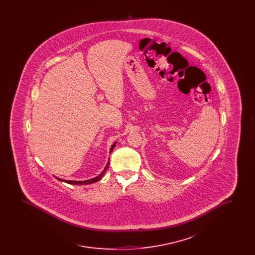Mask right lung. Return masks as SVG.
<instances>
[{
	"label": "right lung",
	"instance_id": "obj_1",
	"mask_svg": "<svg viewBox=\"0 0 255 255\" xmlns=\"http://www.w3.org/2000/svg\"><path fill=\"white\" fill-rule=\"evenodd\" d=\"M115 146H116V142L112 145L111 147V149H110V153L114 150V148H115ZM110 163L108 162L107 163V165H106V167L104 168V170L102 171V173L100 174V175H98L97 177L96 178H94V179H91V180H87V181H82V182H77V181H67V180H62V179H59V178H56L57 180H59L61 182H67V183H70V184H79V185H81V184H90V183H94V182H97L99 181V180H101L102 179V177L105 175V173H106V170L107 168L109 167Z\"/></svg>",
	"mask_w": 255,
	"mask_h": 255
}]
</instances>
